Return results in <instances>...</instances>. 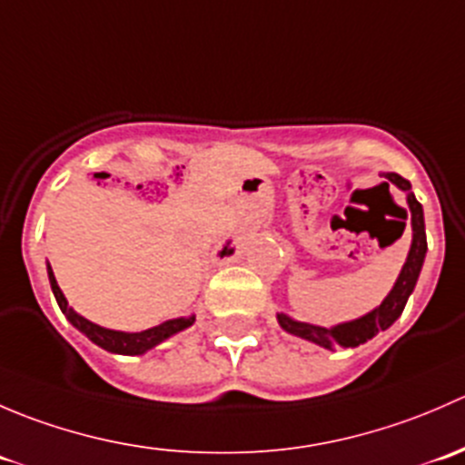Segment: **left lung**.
Here are the masks:
<instances>
[{"mask_svg": "<svg viewBox=\"0 0 465 465\" xmlns=\"http://www.w3.org/2000/svg\"><path fill=\"white\" fill-rule=\"evenodd\" d=\"M387 182L382 184H393L407 195V206H410V220H411V245L407 252L405 265H402L401 274H398L396 283L389 290L387 297L382 299L380 306L369 311L367 315L358 317V320L341 322L337 326H317V323L299 322L292 320L285 312H276V322L283 328L285 332L294 337H302V340L312 341V344L322 346V349L332 351L335 346L341 349H355V346L364 344L371 337H376L380 331H387L398 317L405 311V303L410 299V294L414 292L416 281H419L420 270H423L425 254H428V238H425V218H423V206L416 200L411 184L401 177L398 173H384ZM407 215V211H405ZM401 229H405V223H401Z\"/></svg>", "mask_w": 465, "mask_h": 465, "instance_id": "left-lung-1", "label": "left lung"}]
</instances>
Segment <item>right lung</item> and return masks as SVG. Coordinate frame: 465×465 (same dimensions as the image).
Wrapping results in <instances>:
<instances>
[{"mask_svg":"<svg viewBox=\"0 0 465 465\" xmlns=\"http://www.w3.org/2000/svg\"><path fill=\"white\" fill-rule=\"evenodd\" d=\"M227 250L229 247H224L220 254H224ZM46 274H49L51 290H54V297H55V302H58L63 315L67 317L69 323H72L74 328H78V331H81L89 341H94L96 346L105 349L107 353L143 355V353H148L150 349H154V346L162 344V341H166L168 337L177 335V332H182V331H186L189 326H193V322H195V315L177 317V320H168V322L159 323V326H153V328H148V331H142V332H125V331H112V328H103V326H98V323L85 320L83 315H78V312L69 306L67 297H64L63 290H60L58 281H55L54 270H51L49 262H46Z\"/></svg>","mask_w":465,"mask_h":465,"instance_id":"add662e5","label":"right lung"}]
</instances>
